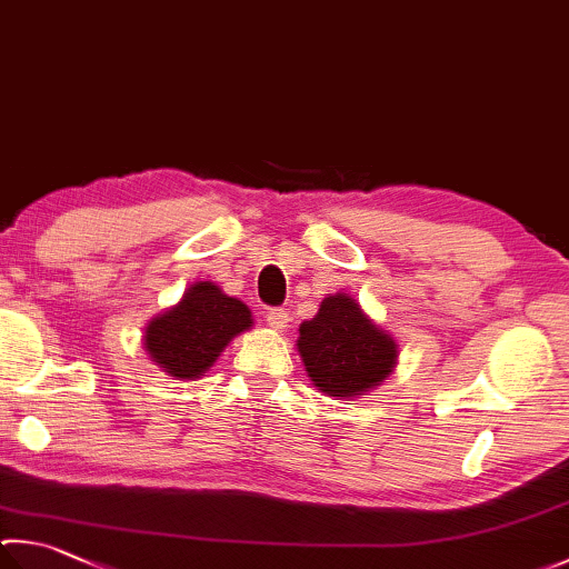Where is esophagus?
Instances as JSON below:
<instances>
[{
	"mask_svg": "<svg viewBox=\"0 0 569 569\" xmlns=\"http://www.w3.org/2000/svg\"><path fill=\"white\" fill-rule=\"evenodd\" d=\"M264 319H267V325H270V327L277 329V331H282V329L289 325V315L284 312V309H280V307L270 309V312L264 315Z\"/></svg>",
	"mask_w": 569,
	"mask_h": 569,
	"instance_id": "esophagus-1",
	"label": "esophagus"
}]
</instances>
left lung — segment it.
Returning <instances> with one entry per match:
<instances>
[{
  "instance_id": "left-lung-1",
  "label": "left lung",
  "mask_w": 569,
  "mask_h": 569,
  "mask_svg": "<svg viewBox=\"0 0 569 569\" xmlns=\"http://www.w3.org/2000/svg\"><path fill=\"white\" fill-rule=\"evenodd\" d=\"M297 349L319 391L345 399L379 386L396 363V341L347 295L321 302L319 315L299 327Z\"/></svg>"
}]
</instances>
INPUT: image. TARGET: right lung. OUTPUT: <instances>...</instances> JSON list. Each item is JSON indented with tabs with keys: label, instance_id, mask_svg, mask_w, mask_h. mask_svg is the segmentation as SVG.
Masks as SVG:
<instances>
[{
	"label": "right lung",
	"instance_id": "right-lung-1",
	"mask_svg": "<svg viewBox=\"0 0 569 569\" xmlns=\"http://www.w3.org/2000/svg\"><path fill=\"white\" fill-rule=\"evenodd\" d=\"M252 327L250 309L222 295L212 282L192 284L183 302L156 317L146 329L151 359L176 379H198L232 337Z\"/></svg>",
	"mask_w": 569,
	"mask_h": 569
}]
</instances>
